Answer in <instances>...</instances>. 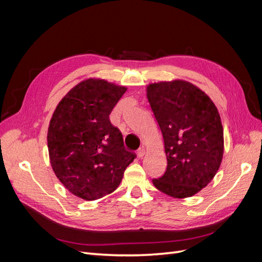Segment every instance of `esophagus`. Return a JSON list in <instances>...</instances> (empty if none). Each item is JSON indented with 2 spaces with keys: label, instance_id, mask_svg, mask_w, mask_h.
<instances>
[{
  "label": "esophagus",
  "instance_id": "obj_1",
  "mask_svg": "<svg viewBox=\"0 0 262 262\" xmlns=\"http://www.w3.org/2000/svg\"><path fill=\"white\" fill-rule=\"evenodd\" d=\"M144 154H145V148H144L143 146H141V147L138 149V157L142 158V157L144 156Z\"/></svg>",
  "mask_w": 262,
  "mask_h": 262
}]
</instances>
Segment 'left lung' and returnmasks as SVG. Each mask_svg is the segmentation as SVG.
<instances>
[{
    "instance_id": "1",
    "label": "left lung",
    "mask_w": 262,
    "mask_h": 262,
    "mask_svg": "<svg viewBox=\"0 0 262 262\" xmlns=\"http://www.w3.org/2000/svg\"><path fill=\"white\" fill-rule=\"evenodd\" d=\"M147 99L164 139L167 167L153 185L173 198L199 192L223 157L221 117L207 94L186 81L147 86Z\"/></svg>"
}]
</instances>
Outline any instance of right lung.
<instances>
[{"mask_svg":"<svg viewBox=\"0 0 262 262\" xmlns=\"http://www.w3.org/2000/svg\"><path fill=\"white\" fill-rule=\"evenodd\" d=\"M123 86L89 78L73 87L55 108L48 129L52 169L71 193L92 201L112 193L137 155L109 120Z\"/></svg>","mask_w":262,"mask_h":262,"instance_id":"1","label":"right lung"}]
</instances>
